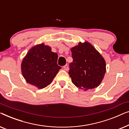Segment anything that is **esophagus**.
<instances>
[{
	"mask_svg": "<svg viewBox=\"0 0 129 129\" xmlns=\"http://www.w3.org/2000/svg\"><path fill=\"white\" fill-rule=\"evenodd\" d=\"M63 69H64V70H66V71H67V70H68V66L67 64L64 65V66H63Z\"/></svg>",
	"mask_w": 129,
	"mask_h": 129,
	"instance_id": "1",
	"label": "esophagus"
}]
</instances>
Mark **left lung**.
Here are the masks:
<instances>
[{
    "label": "left lung",
    "mask_w": 129,
    "mask_h": 129,
    "mask_svg": "<svg viewBox=\"0 0 129 129\" xmlns=\"http://www.w3.org/2000/svg\"><path fill=\"white\" fill-rule=\"evenodd\" d=\"M71 52L73 60L69 65V74L72 83L84 91L98 87L106 72L103 56L87 41L79 42Z\"/></svg>",
    "instance_id": "left-lung-1"
}]
</instances>
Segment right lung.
Masks as SVG:
<instances>
[{
	"instance_id": "1",
	"label": "right lung",
	"mask_w": 129,
	"mask_h": 129,
	"mask_svg": "<svg viewBox=\"0 0 129 129\" xmlns=\"http://www.w3.org/2000/svg\"><path fill=\"white\" fill-rule=\"evenodd\" d=\"M58 55L44 43L31 47L21 64L23 76L28 83L42 89L49 85L61 68L57 64Z\"/></svg>"
}]
</instances>
